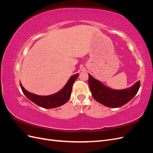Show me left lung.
<instances>
[{"label":"left lung","instance_id":"obj_1","mask_svg":"<svg viewBox=\"0 0 153 153\" xmlns=\"http://www.w3.org/2000/svg\"><path fill=\"white\" fill-rule=\"evenodd\" d=\"M89 85L93 98L98 103L110 108H119L128 103L138 92L140 81L122 90L110 89L89 74Z\"/></svg>","mask_w":153,"mask_h":153}]
</instances>
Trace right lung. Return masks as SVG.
Masks as SVG:
<instances>
[{"mask_svg":"<svg viewBox=\"0 0 153 153\" xmlns=\"http://www.w3.org/2000/svg\"><path fill=\"white\" fill-rule=\"evenodd\" d=\"M78 75L79 73L75 74L71 76L61 90L52 95L39 96L31 93L24 89L21 82L20 87L23 93L25 95L27 98L37 105L44 108H53L63 105L69 100L71 96L73 83L76 80Z\"/></svg>","mask_w":153,"mask_h":153,"instance_id":"right-lung-1","label":"right lung"}]
</instances>
